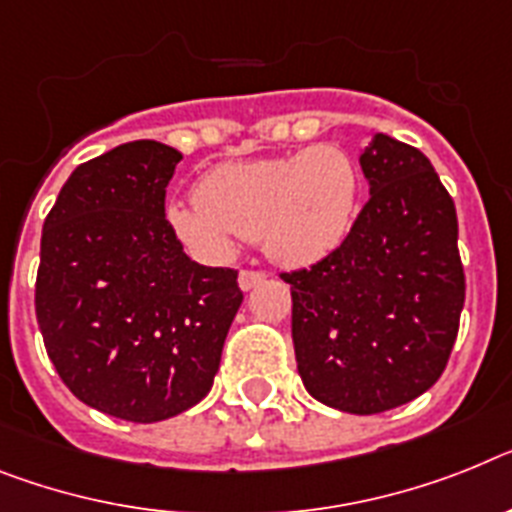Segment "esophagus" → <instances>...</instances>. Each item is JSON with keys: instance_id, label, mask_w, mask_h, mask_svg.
Instances as JSON below:
<instances>
[{"instance_id": "esophagus-1", "label": "esophagus", "mask_w": 512, "mask_h": 512, "mask_svg": "<svg viewBox=\"0 0 512 512\" xmlns=\"http://www.w3.org/2000/svg\"><path fill=\"white\" fill-rule=\"evenodd\" d=\"M265 278H268L265 270H242V273H239V286H242V291H249L255 289L257 283H263Z\"/></svg>"}]
</instances>
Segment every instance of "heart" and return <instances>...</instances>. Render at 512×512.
I'll return each instance as SVG.
<instances>
[{"instance_id": "1", "label": "heart", "mask_w": 512, "mask_h": 512, "mask_svg": "<svg viewBox=\"0 0 512 512\" xmlns=\"http://www.w3.org/2000/svg\"><path fill=\"white\" fill-rule=\"evenodd\" d=\"M362 174L338 145L289 156L218 163L195 187L197 203H171L169 226L184 244L223 255L231 234L255 242L276 263L307 265L346 239L359 205Z\"/></svg>"}]
</instances>
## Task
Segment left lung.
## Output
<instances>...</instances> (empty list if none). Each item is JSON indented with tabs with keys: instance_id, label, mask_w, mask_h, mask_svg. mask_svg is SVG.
<instances>
[{
	"instance_id": "left-lung-1",
	"label": "left lung",
	"mask_w": 512,
	"mask_h": 512,
	"mask_svg": "<svg viewBox=\"0 0 512 512\" xmlns=\"http://www.w3.org/2000/svg\"><path fill=\"white\" fill-rule=\"evenodd\" d=\"M369 200L330 255L281 273L291 283L296 367L312 398L380 414L440 380L466 276L458 218L422 150L377 132L364 148Z\"/></svg>"
}]
</instances>
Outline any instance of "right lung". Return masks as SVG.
<instances>
[{
  "instance_id": "right-lung-1",
  "label": "right lung",
  "mask_w": 512,
  "mask_h": 512,
  "mask_svg": "<svg viewBox=\"0 0 512 512\" xmlns=\"http://www.w3.org/2000/svg\"><path fill=\"white\" fill-rule=\"evenodd\" d=\"M179 161L169 145L135 140L80 163L41 234L46 354L75 398L124 422L203 401L244 299L236 270L190 260L166 221Z\"/></svg>"
}]
</instances>
